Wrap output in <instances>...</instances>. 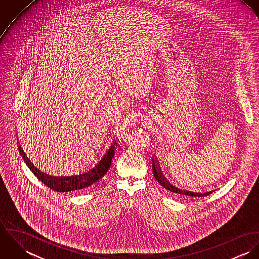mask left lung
Returning a JSON list of instances; mask_svg holds the SVG:
<instances>
[{"instance_id": "left-lung-1", "label": "left lung", "mask_w": 259, "mask_h": 259, "mask_svg": "<svg viewBox=\"0 0 259 259\" xmlns=\"http://www.w3.org/2000/svg\"><path fill=\"white\" fill-rule=\"evenodd\" d=\"M152 174L153 177L155 178V180L158 182V184L163 186L165 189L169 190L170 192L175 193V194H179V195H187V196H206L208 194H210L212 191H207V192H192V191H187L181 189L179 187H176L175 185H171L163 176V174L161 172V169L159 167V162L156 158L152 159Z\"/></svg>"}]
</instances>
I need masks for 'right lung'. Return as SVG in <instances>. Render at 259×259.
<instances>
[{
	"mask_svg": "<svg viewBox=\"0 0 259 259\" xmlns=\"http://www.w3.org/2000/svg\"><path fill=\"white\" fill-rule=\"evenodd\" d=\"M115 144L116 142L113 140L111 147L106 150L102 158H100V160L94 165H91V167L88 168L85 171H82L78 175L68 176V177H52L45 172H41L30 161V159L27 157V154L24 152L23 148H21L20 144H19V150L22 155V158L24 159L28 167L32 170V172L37 177L38 181H40L44 185H47L48 187H50L55 191L71 192V191H79L91 185H95L108 172L111 166L112 157L114 155Z\"/></svg>",
	"mask_w": 259,
	"mask_h": 259,
	"instance_id": "add662e5",
	"label": "right lung"
}]
</instances>
